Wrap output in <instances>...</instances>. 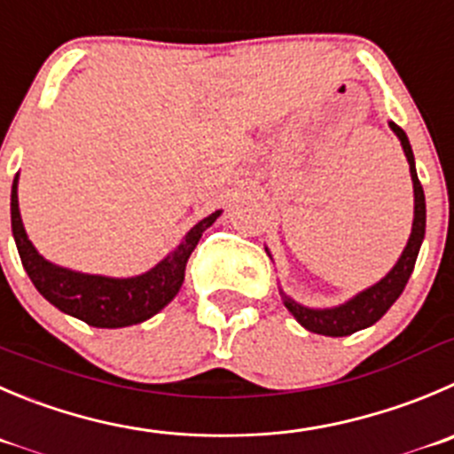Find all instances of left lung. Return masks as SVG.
Masks as SVG:
<instances>
[{
    "label": "left lung",
    "instance_id": "8db88e82",
    "mask_svg": "<svg viewBox=\"0 0 454 454\" xmlns=\"http://www.w3.org/2000/svg\"><path fill=\"white\" fill-rule=\"evenodd\" d=\"M387 127H390L392 131H395V136L399 137L401 149H403L405 160H408V165H410V178H412V192H414L412 231H410L408 243H405L403 252H401L399 261L395 262V267H392L381 280H377L374 285L365 287L364 292H359V294H354L352 299H348L345 303L334 305V308H308V305L299 303V301H294L292 296L285 294L283 287H278L285 308L292 312V317H294L305 330L314 332V334L349 336L354 334V332L374 325V323H377L379 318L392 308V303L401 296V292H403L405 283H408L410 274H412L414 270V262H417L421 243H424L426 196H424V187H421V183H419L417 167H414L412 146H410V140L408 136H405L403 129L396 127L395 122H387Z\"/></svg>",
    "mask_w": 454,
    "mask_h": 454
}]
</instances>
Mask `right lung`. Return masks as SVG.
I'll return each instance as SVG.
<instances>
[{"mask_svg": "<svg viewBox=\"0 0 454 454\" xmlns=\"http://www.w3.org/2000/svg\"><path fill=\"white\" fill-rule=\"evenodd\" d=\"M20 174L12 180L11 189V227L20 252L21 265L33 280L42 296L59 312L75 317L93 327H129L155 317L162 308L176 299L184 283V270L192 252L196 249L202 231L215 223L223 209L196 223L178 245L151 270L137 276L115 278V276L84 274L46 261L35 245L28 240L20 214L17 198Z\"/></svg>", "mask_w": 454, "mask_h": 454, "instance_id": "obj_1", "label": "right lung"}]
</instances>
